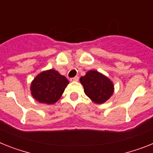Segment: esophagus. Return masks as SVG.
Here are the masks:
<instances>
[{
	"instance_id": "34e87169",
	"label": "esophagus",
	"mask_w": 153,
	"mask_h": 153,
	"mask_svg": "<svg viewBox=\"0 0 153 153\" xmlns=\"http://www.w3.org/2000/svg\"><path fill=\"white\" fill-rule=\"evenodd\" d=\"M78 79H79L78 76H75L74 77V78H70V81H71V82H77V81H78Z\"/></svg>"
}]
</instances>
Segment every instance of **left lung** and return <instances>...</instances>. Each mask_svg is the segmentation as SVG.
Listing matches in <instances>:
<instances>
[{
  "instance_id": "obj_1",
  "label": "left lung",
  "mask_w": 153,
  "mask_h": 153,
  "mask_svg": "<svg viewBox=\"0 0 153 153\" xmlns=\"http://www.w3.org/2000/svg\"><path fill=\"white\" fill-rule=\"evenodd\" d=\"M80 82L86 95L98 104L104 103L113 94L112 82L97 71H88L85 76L81 77Z\"/></svg>"
}]
</instances>
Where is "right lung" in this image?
I'll list each match as a JSON object with an SVG mask.
<instances>
[{
    "instance_id": "right-lung-1",
    "label": "right lung",
    "mask_w": 153,
    "mask_h": 153,
    "mask_svg": "<svg viewBox=\"0 0 153 153\" xmlns=\"http://www.w3.org/2000/svg\"><path fill=\"white\" fill-rule=\"evenodd\" d=\"M68 83L65 77L54 69L43 71L31 83V95L39 102L54 104L60 99Z\"/></svg>"
}]
</instances>
